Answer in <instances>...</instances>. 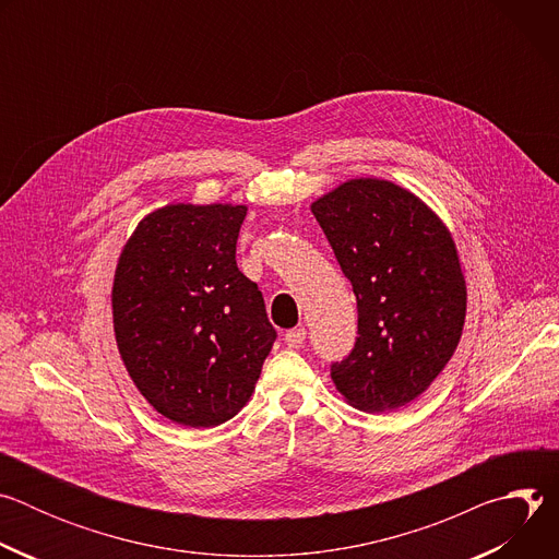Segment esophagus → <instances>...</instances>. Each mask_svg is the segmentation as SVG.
Listing matches in <instances>:
<instances>
[{
	"label": "esophagus",
	"instance_id": "1",
	"mask_svg": "<svg viewBox=\"0 0 559 559\" xmlns=\"http://www.w3.org/2000/svg\"><path fill=\"white\" fill-rule=\"evenodd\" d=\"M285 345L292 347V349H298L302 343H305V328H294L285 334Z\"/></svg>",
	"mask_w": 559,
	"mask_h": 559
}]
</instances>
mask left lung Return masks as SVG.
I'll return each mask as SVG.
<instances>
[{"label": "left lung", "mask_w": 559, "mask_h": 559, "mask_svg": "<svg viewBox=\"0 0 559 559\" xmlns=\"http://www.w3.org/2000/svg\"><path fill=\"white\" fill-rule=\"evenodd\" d=\"M358 302V338L332 380L367 414L405 407L451 360L466 283L444 221L412 190L360 177L311 203Z\"/></svg>", "instance_id": "1"}]
</instances>
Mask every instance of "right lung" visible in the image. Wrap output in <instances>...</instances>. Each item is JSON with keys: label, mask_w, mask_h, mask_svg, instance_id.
<instances>
[{"label": "right lung", "mask_w": 559, "mask_h": 559, "mask_svg": "<svg viewBox=\"0 0 559 559\" xmlns=\"http://www.w3.org/2000/svg\"><path fill=\"white\" fill-rule=\"evenodd\" d=\"M248 205L168 203L126 241L112 281L121 360L175 425L210 429L241 412L276 341L263 294L236 267Z\"/></svg>", "instance_id": "right-lung-1"}]
</instances>
